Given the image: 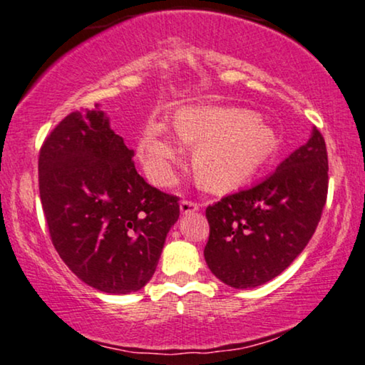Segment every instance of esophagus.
<instances>
[{
    "label": "esophagus",
    "mask_w": 365,
    "mask_h": 365,
    "mask_svg": "<svg viewBox=\"0 0 365 365\" xmlns=\"http://www.w3.org/2000/svg\"><path fill=\"white\" fill-rule=\"evenodd\" d=\"M198 208H200V205H198V203L193 202V200H182V202H180V210H182V213L197 212Z\"/></svg>",
    "instance_id": "esophagus-1"
}]
</instances>
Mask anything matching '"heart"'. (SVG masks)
Returning <instances> with one entry per match:
<instances>
[{
	"mask_svg": "<svg viewBox=\"0 0 365 365\" xmlns=\"http://www.w3.org/2000/svg\"><path fill=\"white\" fill-rule=\"evenodd\" d=\"M175 132L183 143H198L193 170L198 182L212 192L232 190L249 182L279 147L275 130L244 108L187 106L175 116ZM138 152L150 180L168 185L180 157V143L168 125L148 121Z\"/></svg>",
	"mask_w": 365,
	"mask_h": 365,
	"instance_id": "1",
	"label": "heart"
}]
</instances>
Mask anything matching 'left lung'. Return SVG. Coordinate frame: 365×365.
Returning <instances> with one entry per match:
<instances>
[{
	"label": "left lung",
	"instance_id": "left-lung-1",
	"mask_svg": "<svg viewBox=\"0 0 365 365\" xmlns=\"http://www.w3.org/2000/svg\"><path fill=\"white\" fill-rule=\"evenodd\" d=\"M327 188V148L314 128L309 142L270 177L207 207L210 235L203 255L208 269L235 289L275 279L312 239Z\"/></svg>",
	"mask_w": 365,
	"mask_h": 365
}]
</instances>
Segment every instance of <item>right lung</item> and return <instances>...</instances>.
<instances>
[{"mask_svg": "<svg viewBox=\"0 0 365 365\" xmlns=\"http://www.w3.org/2000/svg\"><path fill=\"white\" fill-rule=\"evenodd\" d=\"M103 111L65 116L40 148L38 183L53 245L78 279L130 294L152 279L178 197L148 185Z\"/></svg>", "mask_w": 365, "mask_h": 365, "instance_id": "1", "label": "right lung"}]
</instances>
